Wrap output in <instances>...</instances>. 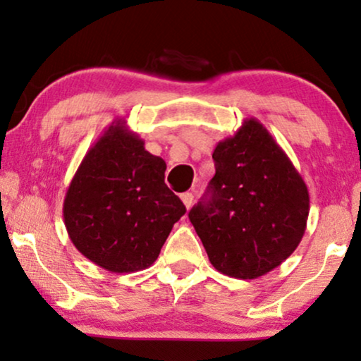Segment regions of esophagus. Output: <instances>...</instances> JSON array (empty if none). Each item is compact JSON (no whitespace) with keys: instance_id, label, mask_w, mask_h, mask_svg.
I'll use <instances>...</instances> for the list:
<instances>
[{"instance_id":"34e87169","label":"esophagus","mask_w":361,"mask_h":361,"mask_svg":"<svg viewBox=\"0 0 361 361\" xmlns=\"http://www.w3.org/2000/svg\"><path fill=\"white\" fill-rule=\"evenodd\" d=\"M183 204L186 206V209H190L191 204H192V200H195V196H192V192H183V195L180 196Z\"/></svg>"}]
</instances>
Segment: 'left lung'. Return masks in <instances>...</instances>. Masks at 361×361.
Masks as SVG:
<instances>
[{
    "label": "left lung",
    "mask_w": 361,
    "mask_h": 361,
    "mask_svg": "<svg viewBox=\"0 0 361 361\" xmlns=\"http://www.w3.org/2000/svg\"><path fill=\"white\" fill-rule=\"evenodd\" d=\"M216 175L190 221L217 271L255 280L280 267L306 231L302 176L257 119H245L212 154Z\"/></svg>",
    "instance_id": "left-lung-1"
}]
</instances>
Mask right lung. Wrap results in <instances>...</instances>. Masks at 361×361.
<instances>
[{"instance_id":"obj_1","label":"right lung","mask_w":361,"mask_h":361,"mask_svg":"<svg viewBox=\"0 0 361 361\" xmlns=\"http://www.w3.org/2000/svg\"><path fill=\"white\" fill-rule=\"evenodd\" d=\"M166 164L116 119L86 152L63 201V221L77 250L104 270L130 273L157 260L186 212L165 185Z\"/></svg>"}]
</instances>
